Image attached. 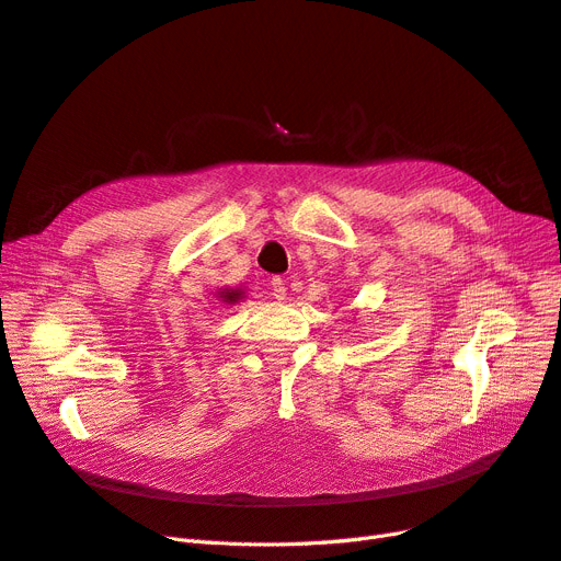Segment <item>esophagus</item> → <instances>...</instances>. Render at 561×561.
<instances>
[{"label": "esophagus", "instance_id": "34e87169", "mask_svg": "<svg viewBox=\"0 0 561 561\" xmlns=\"http://www.w3.org/2000/svg\"><path fill=\"white\" fill-rule=\"evenodd\" d=\"M271 295H274L276 299H285V295H287V287H285V280L283 278H271Z\"/></svg>", "mask_w": 561, "mask_h": 561}]
</instances>
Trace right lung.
<instances>
[{
    "label": "right lung",
    "mask_w": 561,
    "mask_h": 561,
    "mask_svg": "<svg viewBox=\"0 0 561 561\" xmlns=\"http://www.w3.org/2000/svg\"><path fill=\"white\" fill-rule=\"evenodd\" d=\"M219 297H222V301H227V304H236L243 297V293L241 290H225V293H219Z\"/></svg>",
    "instance_id": "right-lung-1"
}]
</instances>
